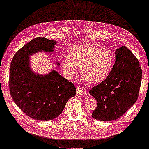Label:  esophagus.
Wrapping results in <instances>:
<instances>
[{"instance_id": "obj_1", "label": "esophagus", "mask_w": 149, "mask_h": 149, "mask_svg": "<svg viewBox=\"0 0 149 149\" xmlns=\"http://www.w3.org/2000/svg\"><path fill=\"white\" fill-rule=\"evenodd\" d=\"M77 92L78 94H79V95H85V94L86 93L85 90L83 89L82 87H80V86L77 87Z\"/></svg>"}]
</instances>
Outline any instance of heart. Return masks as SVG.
Masks as SVG:
<instances>
[{
	"instance_id": "heart-1",
	"label": "heart",
	"mask_w": 149,
	"mask_h": 149,
	"mask_svg": "<svg viewBox=\"0 0 149 149\" xmlns=\"http://www.w3.org/2000/svg\"><path fill=\"white\" fill-rule=\"evenodd\" d=\"M113 58L107 50L92 44H81L74 47L69 55L65 56L62 66L65 74L71 78L80 67V74L86 81L92 84L100 83L109 72Z\"/></svg>"
}]
</instances>
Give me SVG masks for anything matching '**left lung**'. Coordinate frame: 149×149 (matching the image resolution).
<instances>
[{"label":"left lung","mask_w":149,"mask_h":149,"mask_svg":"<svg viewBox=\"0 0 149 149\" xmlns=\"http://www.w3.org/2000/svg\"><path fill=\"white\" fill-rule=\"evenodd\" d=\"M115 54V63L107 77L89 92L97 102L92 116L99 121L120 118L139 97L142 74L139 60L125 46Z\"/></svg>","instance_id":"1"}]
</instances>
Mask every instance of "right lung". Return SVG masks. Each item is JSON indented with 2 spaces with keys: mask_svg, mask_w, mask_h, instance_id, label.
Here are the masks:
<instances>
[{
  "mask_svg": "<svg viewBox=\"0 0 149 149\" xmlns=\"http://www.w3.org/2000/svg\"><path fill=\"white\" fill-rule=\"evenodd\" d=\"M55 44L56 41L45 37L35 38L16 52L10 64L9 86L12 99L25 114L37 120L50 121L59 116L69 99L76 94L72 82L57 71L36 74L29 66L31 54L52 52Z\"/></svg>",
  "mask_w": 149,
  "mask_h": 149,
  "instance_id": "right-lung-1",
  "label": "right lung"
}]
</instances>
